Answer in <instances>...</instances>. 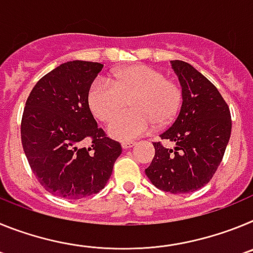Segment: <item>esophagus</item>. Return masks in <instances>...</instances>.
Masks as SVG:
<instances>
[{"mask_svg": "<svg viewBox=\"0 0 253 253\" xmlns=\"http://www.w3.org/2000/svg\"><path fill=\"white\" fill-rule=\"evenodd\" d=\"M134 144H135V143H134V142H123L122 147L124 149H128V148H131V147H133Z\"/></svg>", "mask_w": 253, "mask_h": 253, "instance_id": "esophagus-1", "label": "esophagus"}]
</instances>
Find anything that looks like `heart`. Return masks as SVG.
<instances>
[{"label": "heart", "instance_id": "1", "mask_svg": "<svg viewBox=\"0 0 253 253\" xmlns=\"http://www.w3.org/2000/svg\"><path fill=\"white\" fill-rule=\"evenodd\" d=\"M111 84L97 78L88 90V105L101 122H110L128 102L132 110L109 125V134L120 140H131L175 119L182 105L180 84L147 64H135L116 71Z\"/></svg>", "mask_w": 253, "mask_h": 253}]
</instances>
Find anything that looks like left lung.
<instances>
[{
	"label": "left lung",
	"instance_id": "obj_1",
	"mask_svg": "<svg viewBox=\"0 0 253 253\" xmlns=\"http://www.w3.org/2000/svg\"><path fill=\"white\" fill-rule=\"evenodd\" d=\"M182 86V106L175 123L163 131L162 140L173 142L169 149L154 142V158L146 169L152 184L171 194H187L207 185L222 162L229 142V106L215 86L191 64L172 60Z\"/></svg>",
	"mask_w": 253,
	"mask_h": 253
}]
</instances>
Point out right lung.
<instances>
[{
    "label": "right lung",
    "mask_w": 253,
    "mask_h": 253,
    "mask_svg": "<svg viewBox=\"0 0 253 253\" xmlns=\"http://www.w3.org/2000/svg\"><path fill=\"white\" fill-rule=\"evenodd\" d=\"M102 67L86 60L60 64L26 100L22 148L40 185L59 198L77 200L101 191L122 154V144L97 126L88 106V90Z\"/></svg>",
    "instance_id": "1"
}]
</instances>
